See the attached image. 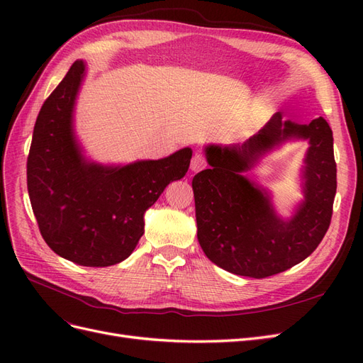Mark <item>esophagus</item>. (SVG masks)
Here are the masks:
<instances>
[{"label": "esophagus", "instance_id": "34e87169", "mask_svg": "<svg viewBox=\"0 0 363 363\" xmlns=\"http://www.w3.org/2000/svg\"><path fill=\"white\" fill-rule=\"evenodd\" d=\"M206 164H207L206 157L201 155V152H196V155H195V156L192 157V160H191V169H192L194 172H199V171H201V169L206 168Z\"/></svg>", "mask_w": 363, "mask_h": 363}]
</instances>
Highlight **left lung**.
<instances>
[{
  "label": "left lung",
  "instance_id": "1",
  "mask_svg": "<svg viewBox=\"0 0 363 363\" xmlns=\"http://www.w3.org/2000/svg\"><path fill=\"white\" fill-rule=\"evenodd\" d=\"M307 138L305 200L291 220L273 211L269 194L242 174L288 138ZM211 168L192 180L199 242L215 265L236 276L265 279L311 256L328 230L336 194L333 133L320 116L300 125L274 115L244 144L208 145Z\"/></svg>",
  "mask_w": 363,
  "mask_h": 363
}]
</instances>
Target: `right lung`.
Wrapping results in <instances>:
<instances>
[{
	"instance_id": "right-lung-1",
	"label": "right lung",
	"mask_w": 363,
	"mask_h": 363,
	"mask_svg": "<svg viewBox=\"0 0 363 363\" xmlns=\"http://www.w3.org/2000/svg\"><path fill=\"white\" fill-rule=\"evenodd\" d=\"M86 74L83 60L42 104L27 159V188L42 238L56 255L83 267L127 259L144 235V213L188 172L192 150L160 160L104 167L86 160L72 113Z\"/></svg>"
}]
</instances>
